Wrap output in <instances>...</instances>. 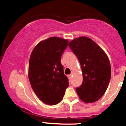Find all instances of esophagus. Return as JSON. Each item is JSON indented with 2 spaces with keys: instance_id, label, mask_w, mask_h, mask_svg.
<instances>
[{
  "instance_id": "esophagus-1",
  "label": "esophagus",
  "mask_w": 126,
  "mask_h": 126,
  "mask_svg": "<svg viewBox=\"0 0 126 126\" xmlns=\"http://www.w3.org/2000/svg\"><path fill=\"white\" fill-rule=\"evenodd\" d=\"M72 74H70V75H68V79H70L71 78H72Z\"/></svg>"
}]
</instances>
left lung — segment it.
<instances>
[{
    "label": "left lung",
    "instance_id": "1",
    "mask_svg": "<svg viewBox=\"0 0 126 126\" xmlns=\"http://www.w3.org/2000/svg\"><path fill=\"white\" fill-rule=\"evenodd\" d=\"M81 67L83 83L76 89L84 102L93 103L105 94L111 78V65L104 50L87 37H79L68 43Z\"/></svg>",
    "mask_w": 126,
    "mask_h": 126
}]
</instances>
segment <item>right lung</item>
Returning <instances> with one entry per match:
<instances>
[{"instance_id": "add662e5", "label": "right lung", "mask_w": 126, "mask_h": 126, "mask_svg": "<svg viewBox=\"0 0 126 126\" xmlns=\"http://www.w3.org/2000/svg\"><path fill=\"white\" fill-rule=\"evenodd\" d=\"M68 43L67 39L51 37L40 42L31 53L29 79L38 99L47 105L60 102L68 86V78L61 63Z\"/></svg>"}]
</instances>
